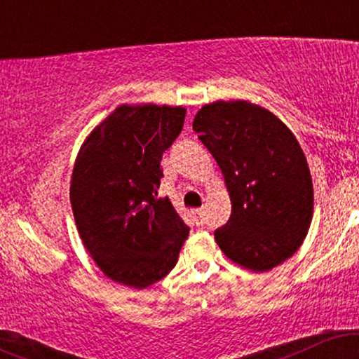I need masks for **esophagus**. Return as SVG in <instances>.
Masks as SVG:
<instances>
[{
  "label": "esophagus",
  "instance_id": "esophagus-1",
  "mask_svg": "<svg viewBox=\"0 0 359 359\" xmlns=\"http://www.w3.org/2000/svg\"><path fill=\"white\" fill-rule=\"evenodd\" d=\"M194 216H196V221H197V224L199 226H203L204 224V209H196V211H194Z\"/></svg>",
  "mask_w": 359,
  "mask_h": 359
}]
</instances>
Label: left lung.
Instances as JSON below:
<instances>
[{
  "instance_id": "left-lung-1",
  "label": "left lung",
  "mask_w": 359,
  "mask_h": 359,
  "mask_svg": "<svg viewBox=\"0 0 359 359\" xmlns=\"http://www.w3.org/2000/svg\"><path fill=\"white\" fill-rule=\"evenodd\" d=\"M192 128L231 197V217L214 231L222 253L253 271L290 258L314 211L311 172L294 133L269 109L246 101L205 104Z\"/></svg>"
}]
</instances>
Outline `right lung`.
Instances as JSON below:
<instances>
[{
    "label": "right lung",
    "mask_w": 359,
    "mask_h": 359,
    "mask_svg": "<svg viewBox=\"0 0 359 359\" xmlns=\"http://www.w3.org/2000/svg\"><path fill=\"white\" fill-rule=\"evenodd\" d=\"M180 106H119L94 128L74 165L77 231L102 273L145 288L174 269L189 226L158 197L162 155L182 131Z\"/></svg>",
    "instance_id": "1"
}]
</instances>
